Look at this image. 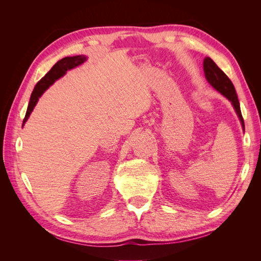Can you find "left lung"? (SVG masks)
<instances>
[{
	"instance_id": "8db88e82",
	"label": "left lung",
	"mask_w": 261,
	"mask_h": 261,
	"mask_svg": "<svg viewBox=\"0 0 261 261\" xmlns=\"http://www.w3.org/2000/svg\"><path fill=\"white\" fill-rule=\"evenodd\" d=\"M203 72L207 82L213 87V88L219 91L221 94H223L228 101H231L235 112L240 118L242 127L245 130L244 120L240 108V101L230 78L223 73L222 69H220L218 67V65L210 58H204L203 60Z\"/></svg>"
}]
</instances>
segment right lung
Instances as JSON below:
<instances>
[{
    "mask_svg": "<svg viewBox=\"0 0 261 261\" xmlns=\"http://www.w3.org/2000/svg\"><path fill=\"white\" fill-rule=\"evenodd\" d=\"M86 61H87V57H85V55H75V57L63 58L62 60L55 63L53 67L49 70L48 73L45 74V76L43 78H41V81L38 82L33 93H31L29 105L27 108V112H26L25 118H23V122H22V126L25 125V123L27 122L28 117L30 116L31 112L34 111V109L39 101V98L42 96L43 92L58 80H60L61 77L64 76L67 70L73 69L77 66L82 65L83 63Z\"/></svg>",
    "mask_w": 261,
    "mask_h": 261,
    "instance_id": "right-lung-1",
    "label": "right lung"
}]
</instances>
